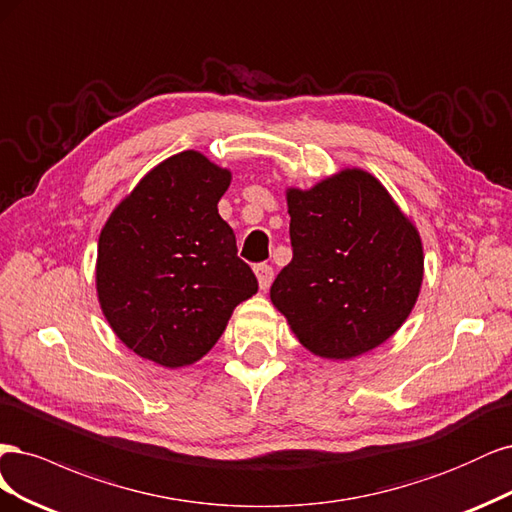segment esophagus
Listing matches in <instances>:
<instances>
[{"mask_svg":"<svg viewBox=\"0 0 512 512\" xmlns=\"http://www.w3.org/2000/svg\"><path fill=\"white\" fill-rule=\"evenodd\" d=\"M255 274H257V280H259V287L261 289H268L272 285L274 268L268 266V263H259V266L255 268Z\"/></svg>","mask_w":512,"mask_h":512,"instance_id":"34e87169","label":"esophagus"}]
</instances>
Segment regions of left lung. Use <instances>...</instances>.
<instances>
[{"instance_id":"obj_1","label":"left lung","mask_w":512,"mask_h":512,"mask_svg":"<svg viewBox=\"0 0 512 512\" xmlns=\"http://www.w3.org/2000/svg\"><path fill=\"white\" fill-rule=\"evenodd\" d=\"M293 259L270 289L308 351L351 359L398 332L417 302V229L364 170L287 191Z\"/></svg>"}]
</instances>
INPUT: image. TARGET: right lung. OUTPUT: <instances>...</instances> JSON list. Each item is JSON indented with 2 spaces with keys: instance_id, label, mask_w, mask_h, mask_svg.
<instances>
[{
  "instance_id": "1",
  "label": "right lung",
  "mask_w": 512,
  "mask_h": 512,
  "mask_svg": "<svg viewBox=\"0 0 512 512\" xmlns=\"http://www.w3.org/2000/svg\"><path fill=\"white\" fill-rule=\"evenodd\" d=\"M232 174L195 151L148 172L97 244V295L131 351L166 368L204 357L232 310L257 293L219 214Z\"/></svg>"
}]
</instances>
